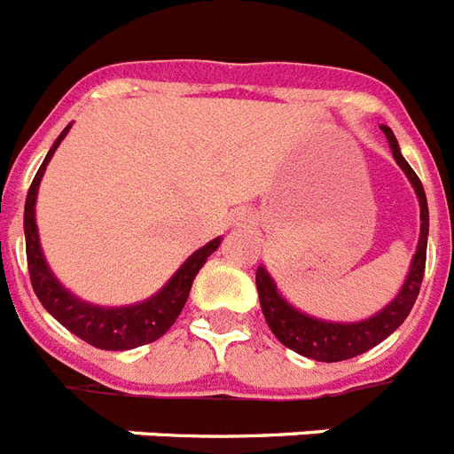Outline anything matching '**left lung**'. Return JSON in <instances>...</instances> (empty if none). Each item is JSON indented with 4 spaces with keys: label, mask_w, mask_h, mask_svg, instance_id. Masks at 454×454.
Listing matches in <instances>:
<instances>
[{
    "label": "left lung",
    "mask_w": 454,
    "mask_h": 454,
    "mask_svg": "<svg viewBox=\"0 0 454 454\" xmlns=\"http://www.w3.org/2000/svg\"><path fill=\"white\" fill-rule=\"evenodd\" d=\"M381 130L388 137L393 158L404 169V174L409 176L413 188H416L422 220L420 243H418V250L413 254L411 270L406 275L402 292L393 298V303L386 305L379 315L370 317L365 321H358V324H331V321L315 319V317H308L303 312L294 309L278 294V286L270 280V275L266 273L264 266H259L257 275H254L259 303H262V312H264L269 328L285 347H289L296 354L305 356V358L321 360V363H338V360H348L354 358V356L365 354L372 347H377L379 342L388 338L395 328L402 326V321L409 317L418 294H420L422 275H425V259H427V197H425V188H422L418 174L413 172L411 165L400 153V145H397L393 130L388 126H381Z\"/></svg>",
    "instance_id": "8db88e82"
}]
</instances>
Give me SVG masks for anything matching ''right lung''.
<instances>
[{"mask_svg": "<svg viewBox=\"0 0 454 454\" xmlns=\"http://www.w3.org/2000/svg\"><path fill=\"white\" fill-rule=\"evenodd\" d=\"M68 128H71V123L61 130L52 149L48 151V156H45L43 165L38 168L36 176H34L32 185H29V192H27L25 243L27 266H29V280H32L34 292H36L43 308L48 309L61 326L68 328L73 335L89 342L91 347L106 348V351H126V348L156 342L158 338H162L172 328L176 317L181 315L195 275L200 273L201 266L207 264L208 254L215 253V247L220 246V239H213L211 243H207L197 253L190 254L184 262V266L172 275V280L162 286L156 296L145 301V303L130 305V308H98V305L84 303V301L73 296L71 292H66L64 286L57 282V278L50 273L48 264L43 259L34 207H36L38 184H41V176L45 172V165L50 162L61 139L66 137Z\"/></svg>", "mask_w": 454, "mask_h": 454, "instance_id": "obj_1", "label": "right lung"}]
</instances>
